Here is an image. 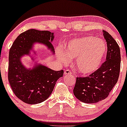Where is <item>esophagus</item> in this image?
Listing matches in <instances>:
<instances>
[{
	"instance_id": "obj_1",
	"label": "esophagus",
	"mask_w": 127,
	"mask_h": 127,
	"mask_svg": "<svg viewBox=\"0 0 127 127\" xmlns=\"http://www.w3.org/2000/svg\"><path fill=\"white\" fill-rule=\"evenodd\" d=\"M71 74H72V72H71L69 69H67L64 71V75H71Z\"/></svg>"
}]
</instances>
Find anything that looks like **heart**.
I'll list each match as a JSON object with an SVG mask.
<instances>
[{"mask_svg":"<svg viewBox=\"0 0 127 127\" xmlns=\"http://www.w3.org/2000/svg\"><path fill=\"white\" fill-rule=\"evenodd\" d=\"M107 51L106 43L94 36H85L68 42L65 46V54L76 59V66L78 72L84 75L94 72L100 67ZM58 55L63 63L68 62V58L62 51Z\"/></svg>","mask_w":127,"mask_h":127,"instance_id":"b5f03b06","label":"heart"}]
</instances>
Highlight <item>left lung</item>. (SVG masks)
<instances>
[{
    "mask_svg": "<svg viewBox=\"0 0 127 127\" xmlns=\"http://www.w3.org/2000/svg\"><path fill=\"white\" fill-rule=\"evenodd\" d=\"M107 42L106 60L87 77L76 78L73 94L80 101L94 103L105 99L118 80L121 67L120 48L108 32L103 30Z\"/></svg>",
    "mask_w": 127,
    "mask_h": 127,
    "instance_id": "1",
    "label": "left lung"
}]
</instances>
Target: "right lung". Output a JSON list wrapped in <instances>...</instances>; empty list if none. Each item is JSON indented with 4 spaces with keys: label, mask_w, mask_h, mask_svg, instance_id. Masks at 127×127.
Masks as SVG:
<instances>
[{
    "label": "right lung",
    "mask_w": 127,
    "mask_h": 127,
    "mask_svg": "<svg viewBox=\"0 0 127 127\" xmlns=\"http://www.w3.org/2000/svg\"><path fill=\"white\" fill-rule=\"evenodd\" d=\"M54 37V33L49 31L30 29L20 34L10 49L8 81L15 95L24 103L34 104L44 101L51 94L57 81L63 75V70L55 71L37 63L28 69L21 61L24 55H30L36 43L46 45L54 54L51 44Z\"/></svg>",
    "instance_id": "right-lung-1"
}]
</instances>
